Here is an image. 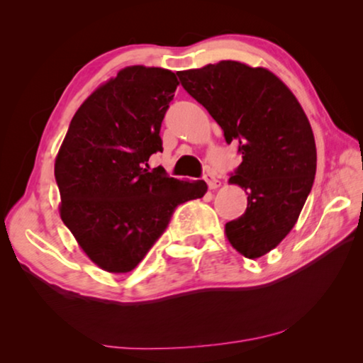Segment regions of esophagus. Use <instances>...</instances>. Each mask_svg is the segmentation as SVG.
I'll return each instance as SVG.
<instances>
[{
	"mask_svg": "<svg viewBox=\"0 0 363 363\" xmlns=\"http://www.w3.org/2000/svg\"><path fill=\"white\" fill-rule=\"evenodd\" d=\"M205 181H206V184H208V187H210L211 190H213V189H218V187L220 186V181H219L218 177L214 176L213 173L205 174Z\"/></svg>",
	"mask_w": 363,
	"mask_h": 363,
	"instance_id": "1",
	"label": "esophagus"
}]
</instances>
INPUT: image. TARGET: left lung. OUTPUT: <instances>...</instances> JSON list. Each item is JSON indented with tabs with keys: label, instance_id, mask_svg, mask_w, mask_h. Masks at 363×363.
Returning a JSON list of instances; mask_svg holds the SVG:
<instances>
[{
	"label": "left lung",
	"instance_id": "obj_1",
	"mask_svg": "<svg viewBox=\"0 0 363 363\" xmlns=\"http://www.w3.org/2000/svg\"><path fill=\"white\" fill-rule=\"evenodd\" d=\"M177 77L216 120L225 143L238 145L242 163L229 182L245 189L248 205L225 224V235L245 257H261L293 229L314 184L311 123L284 82L262 67L220 60Z\"/></svg>",
	"mask_w": 363,
	"mask_h": 363
}]
</instances>
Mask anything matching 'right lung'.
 <instances>
[{"instance_id":"1","label":"right lung","mask_w":363,"mask_h":363,"mask_svg":"<svg viewBox=\"0 0 363 363\" xmlns=\"http://www.w3.org/2000/svg\"><path fill=\"white\" fill-rule=\"evenodd\" d=\"M176 75L133 65L97 88L77 110L54 174L60 218L91 261L130 272L149 253L177 206L201 199L205 181H179L162 167L160 128L177 88Z\"/></svg>"}]
</instances>
